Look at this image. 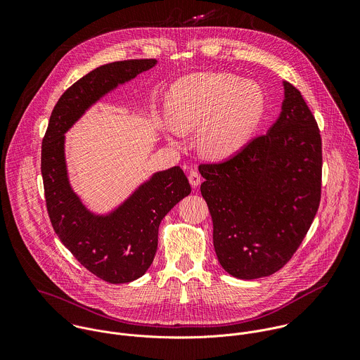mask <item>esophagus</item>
<instances>
[{"instance_id": "esophagus-1", "label": "esophagus", "mask_w": 360, "mask_h": 360, "mask_svg": "<svg viewBox=\"0 0 360 360\" xmlns=\"http://www.w3.org/2000/svg\"><path fill=\"white\" fill-rule=\"evenodd\" d=\"M188 179H189V184L196 188L199 184H200V175L198 171H191L189 175H188Z\"/></svg>"}]
</instances>
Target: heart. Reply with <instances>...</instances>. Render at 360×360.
<instances>
[{
    "label": "heart",
    "mask_w": 360,
    "mask_h": 360,
    "mask_svg": "<svg viewBox=\"0 0 360 360\" xmlns=\"http://www.w3.org/2000/svg\"><path fill=\"white\" fill-rule=\"evenodd\" d=\"M172 134L200 128L203 155H235L253 136L265 112L259 85L231 74H199L181 81L169 102Z\"/></svg>",
    "instance_id": "heart-1"
}]
</instances>
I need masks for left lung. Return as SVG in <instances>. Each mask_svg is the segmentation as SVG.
<instances>
[{
    "mask_svg": "<svg viewBox=\"0 0 360 360\" xmlns=\"http://www.w3.org/2000/svg\"><path fill=\"white\" fill-rule=\"evenodd\" d=\"M282 112L265 135L218 164H200V193L222 268L239 279L282 269L321 202L322 138L299 89L283 82Z\"/></svg>",
    "mask_w": 360,
    "mask_h": 360,
    "instance_id": "8db88e82",
    "label": "left lung"
}]
</instances>
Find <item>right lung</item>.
<instances>
[{
	"label": "right lung",
	"mask_w": 360,
	"mask_h": 360,
	"mask_svg": "<svg viewBox=\"0 0 360 360\" xmlns=\"http://www.w3.org/2000/svg\"><path fill=\"white\" fill-rule=\"evenodd\" d=\"M155 64L128 60L95 68L61 95L42 139L41 174L51 224L75 259L110 283H128L148 271L157 253L160 224L191 193V185L174 167L153 174L111 214L95 215L70 185L64 134L99 98Z\"/></svg>",
	"instance_id": "obj_1"
}]
</instances>
